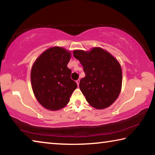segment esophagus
<instances>
[{
	"mask_svg": "<svg viewBox=\"0 0 155 155\" xmlns=\"http://www.w3.org/2000/svg\"><path fill=\"white\" fill-rule=\"evenodd\" d=\"M76 82H77V85H79V82H80V80H79V79H78V80H77V81H76Z\"/></svg>",
	"mask_w": 155,
	"mask_h": 155,
	"instance_id": "34e87169",
	"label": "esophagus"
}]
</instances>
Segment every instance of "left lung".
Masks as SVG:
<instances>
[{"mask_svg":"<svg viewBox=\"0 0 155 155\" xmlns=\"http://www.w3.org/2000/svg\"><path fill=\"white\" fill-rule=\"evenodd\" d=\"M73 56L83 67L85 77L80 80L79 87L87 103L98 109L114 103L122 87L119 62L101 48H94L90 52L74 51Z\"/></svg>","mask_w":155,"mask_h":155,"instance_id":"left-lung-1","label":"left lung"}]
</instances>
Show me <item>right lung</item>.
<instances>
[{
	"instance_id": "add662e5",
	"label": "right lung",
	"mask_w": 155,
	"mask_h": 155,
	"mask_svg": "<svg viewBox=\"0 0 155 155\" xmlns=\"http://www.w3.org/2000/svg\"><path fill=\"white\" fill-rule=\"evenodd\" d=\"M71 54L63 48L52 47L36 59L31 69L33 93L41 105L49 110H58L69 103L77 83L70 78L68 68Z\"/></svg>"
}]
</instances>
